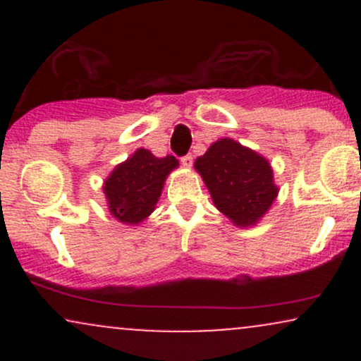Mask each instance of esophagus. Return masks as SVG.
Returning <instances> with one entry per match:
<instances>
[{"label": "esophagus", "mask_w": 361, "mask_h": 361, "mask_svg": "<svg viewBox=\"0 0 361 361\" xmlns=\"http://www.w3.org/2000/svg\"><path fill=\"white\" fill-rule=\"evenodd\" d=\"M181 164H183V166H185L186 169L192 168V164H193V156H192V154H186V156L181 157Z\"/></svg>", "instance_id": "obj_1"}]
</instances>
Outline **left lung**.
<instances>
[{"label": "left lung", "mask_w": 361, "mask_h": 361, "mask_svg": "<svg viewBox=\"0 0 361 361\" xmlns=\"http://www.w3.org/2000/svg\"><path fill=\"white\" fill-rule=\"evenodd\" d=\"M195 169L219 212L238 227L256 226L279 197L270 161L234 139L215 140Z\"/></svg>", "instance_id": "8db88e82"}]
</instances>
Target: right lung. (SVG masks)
Segmentation results:
<instances>
[{
    "label": "right lung",
    "mask_w": 361,
    "mask_h": 361,
    "mask_svg": "<svg viewBox=\"0 0 361 361\" xmlns=\"http://www.w3.org/2000/svg\"><path fill=\"white\" fill-rule=\"evenodd\" d=\"M180 166L175 156L156 157L140 147L117 164L103 181L111 217L126 226H139L154 212L169 173Z\"/></svg>",
    "instance_id": "1"
}]
</instances>
